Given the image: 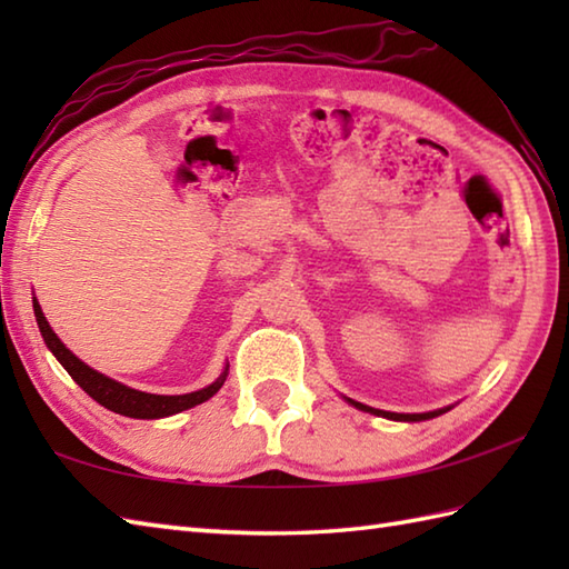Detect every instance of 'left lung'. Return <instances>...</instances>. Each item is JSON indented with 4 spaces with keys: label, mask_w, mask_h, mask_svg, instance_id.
Returning <instances> with one entry per match:
<instances>
[{
    "label": "left lung",
    "mask_w": 569,
    "mask_h": 569,
    "mask_svg": "<svg viewBox=\"0 0 569 569\" xmlns=\"http://www.w3.org/2000/svg\"><path fill=\"white\" fill-rule=\"evenodd\" d=\"M349 403H355L357 408L367 410V413H373V416H383V418H391V420H428V418H435V416L445 413V410H450V408H445V410H430V413H386V410L369 408V406H365V403H357V401H349Z\"/></svg>",
    "instance_id": "8db88e82"
}]
</instances>
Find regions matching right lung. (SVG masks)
<instances>
[{
	"mask_svg": "<svg viewBox=\"0 0 569 569\" xmlns=\"http://www.w3.org/2000/svg\"><path fill=\"white\" fill-rule=\"evenodd\" d=\"M33 312H36V322H39V330L43 335L48 349H51L60 365L66 367L72 381H76L84 393L92 396L100 406L114 410V413H119V416L151 420V418H166V416L180 413V410H188L192 406L208 401V398H212L217 391L222 389V383L227 379V371H224L220 379L208 386V389L183 393V396H156V393H143L137 389H129V386L90 369L84 361H80L76 355H72L70 349L58 340L56 332L51 330V325L46 322L43 310L36 298H33Z\"/></svg>",
	"mask_w": 569,
	"mask_h": 569,
	"instance_id": "1",
	"label": "right lung"
}]
</instances>
